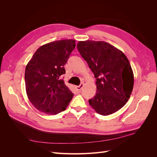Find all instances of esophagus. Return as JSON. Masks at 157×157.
Segmentation results:
<instances>
[{"label":"esophagus","mask_w":157,"mask_h":157,"mask_svg":"<svg viewBox=\"0 0 157 157\" xmlns=\"http://www.w3.org/2000/svg\"><path fill=\"white\" fill-rule=\"evenodd\" d=\"M83 86H84V83H81L79 85V86H76V89H77V91L79 92V91H80V90H81V89L82 88Z\"/></svg>","instance_id":"obj_1"}]
</instances>
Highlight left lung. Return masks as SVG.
Masks as SVG:
<instances>
[{"instance_id":"left-lung-1","label":"left lung","mask_w":157,"mask_h":157,"mask_svg":"<svg viewBox=\"0 0 157 157\" xmlns=\"http://www.w3.org/2000/svg\"><path fill=\"white\" fill-rule=\"evenodd\" d=\"M77 49L96 78V94L88 100L99 115L119 110L130 98L134 73L122 51L104 41H79Z\"/></svg>"}]
</instances>
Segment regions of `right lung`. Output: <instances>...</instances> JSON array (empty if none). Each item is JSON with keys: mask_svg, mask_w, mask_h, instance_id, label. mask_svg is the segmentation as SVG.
<instances>
[{"mask_svg": "<svg viewBox=\"0 0 157 157\" xmlns=\"http://www.w3.org/2000/svg\"><path fill=\"white\" fill-rule=\"evenodd\" d=\"M76 46L73 39L51 42L38 48L25 71L27 97L36 109L48 115L65 110L73 94L61 75Z\"/></svg>", "mask_w": 157, "mask_h": 157, "instance_id": "right-lung-1", "label": "right lung"}]
</instances>
